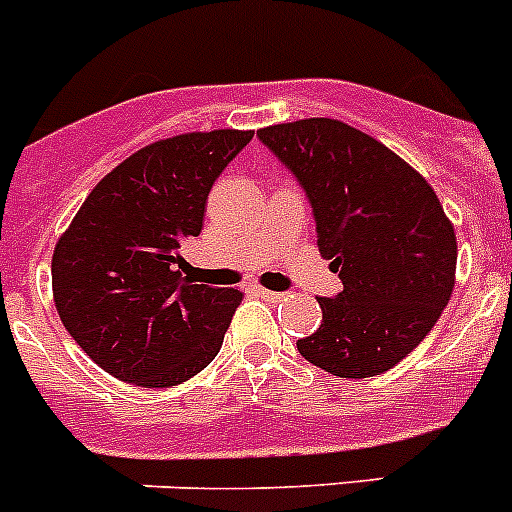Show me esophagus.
Here are the masks:
<instances>
[{"instance_id":"1","label":"esophagus","mask_w":512,"mask_h":512,"mask_svg":"<svg viewBox=\"0 0 512 512\" xmlns=\"http://www.w3.org/2000/svg\"><path fill=\"white\" fill-rule=\"evenodd\" d=\"M253 295H259L261 300L266 302H279L282 300V292H271V289H264V287H253Z\"/></svg>"}]
</instances>
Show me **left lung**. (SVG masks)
I'll return each instance as SVG.
<instances>
[{"mask_svg": "<svg viewBox=\"0 0 512 512\" xmlns=\"http://www.w3.org/2000/svg\"><path fill=\"white\" fill-rule=\"evenodd\" d=\"M256 135L305 189L320 253L343 282L336 297H318L323 323L297 351L336 377L387 372L431 333L454 292L456 235L436 192L341 120L307 117Z\"/></svg>", "mask_w": 512, "mask_h": 512, "instance_id": "obj_1", "label": "left lung"}]
</instances>
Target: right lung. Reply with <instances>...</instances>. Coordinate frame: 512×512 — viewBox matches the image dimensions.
I'll return each mask as SVG.
<instances>
[{"mask_svg":"<svg viewBox=\"0 0 512 512\" xmlns=\"http://www.w3.org/2000/svg\"><path fill=\"white\" fill-rule=\"evenodd\" d=\"M251 130L156 140L89 192L53 251L61 323L104 372L138 387H174L223 346L238 289L184 282L182 246L197 238L207 194Z\"/></svg>","mask_w":512,"mask_h":512,"instance_id":"add662e5","label":"right lung"}]
</instances>
